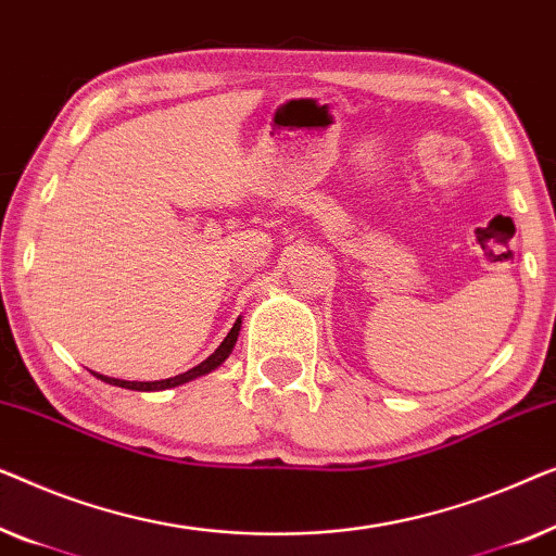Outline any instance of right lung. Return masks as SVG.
Wrapping results in <instances>:
<instances>
[{"instance_id":"add662e5","label":"right lung","mask_w":556,"mask_h":556,"mask_svg":"<svg viewBox=\"0 0 556 556\" xmlns=\"http://www.w3.org/2000/svg\"><path fill=\"white\" fill-rule=\"evenodd\" d=\"M239 330L241 325H233L231 332L226 334L222 345H218L214 353H211L203 363H199L197 367H191V370H186L181 375H174V378H166V380H153V382H130V380H118V378H108V375H100L96 372V378H100L103 382H111V386H118V388H128V390H140V393H148V390H168V388H176V386H184V382L189 380H197L201 375H208L211 370H216L218 365L226 363V357L231 355L233 345H237V338H239Z\"/></svg>"}]
</instances>
